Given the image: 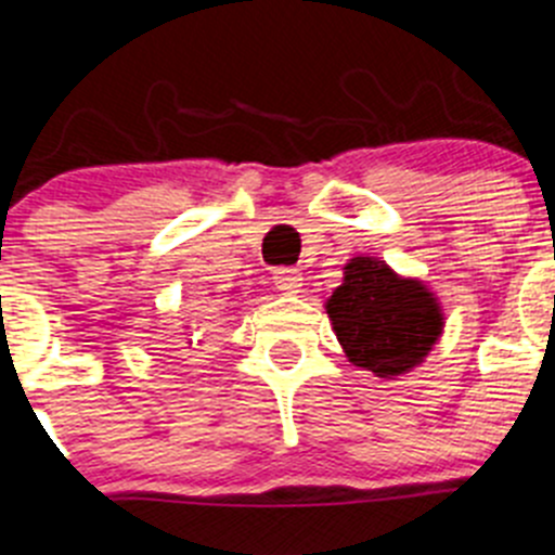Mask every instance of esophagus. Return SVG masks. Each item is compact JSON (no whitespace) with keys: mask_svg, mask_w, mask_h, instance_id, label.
<instances>
[{"mask_svg":"<svg viewBox=\"0 0 555 555\" xmlns=\"http://www.w3.org/2000/svg\"><path fill=\"white\" fill-rule=\"evenodd\" d=\"M272 274H274V286L281 288V292H286V294L300 292V286H302L300 269H294V267H278Z\"/></svg>","mask_w":555,"mask_h":555,"instance_id":"34e87169","label":"esophagus"}]
</instances>
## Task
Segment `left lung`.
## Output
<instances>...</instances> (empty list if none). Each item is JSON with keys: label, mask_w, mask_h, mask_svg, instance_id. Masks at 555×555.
Masks as SVG:
<instances>
[{"label": "left lung", "mask_w": 555, "mask_h": 555, "mask_svg": "<svg viewBox=\"0 0 555 555\" xmlns=\"http://www.w3.org/2000/svg\"><path fill=\"white\" fill-rule=\"evenodd\" d=\"M327 300L336 338L356 366L377 377L403 375L428 356L442 313L423 283L400 281L384 261L352 258Z\"/></svg>", "instance_id": "1"}]
</instances>
